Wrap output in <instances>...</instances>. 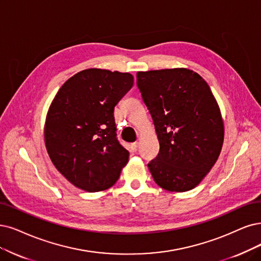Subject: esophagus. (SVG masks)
Returning a JSON list of instances; mask_svg holds the SVG:
<instances>
[{
  "instance_id": "1",
  "label": "esophagus",
  "mask_w": 261,
  "mask_h": 261,
  "mask_svg": "<svg viewBox=\"0 0 261 261\" xmlns=\"http://www.w3.org/2000/svg\"><path fill=\"white\" fill-rule=\"evenodd\" d=\"M138 148H139V143H132L130 145V150L132 152H137Z\"/></svg>"
}]
</instances>
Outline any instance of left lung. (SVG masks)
<instances>
[{
	"instance_id": "left-lung-1",
	"label": "left lung",
	"mask_w": 261,
	"mask_h": 261,
	"mask_svg": "<svg viewBox=\"0 0 261 261\" xmlns=\"http://www.w3.org/2000/svg\"><path fill=\"white\" fill-rule=\"evenodd\" d=\"M137 85L160 145L147 165L153 180L169 191L195 188L215 165L224 143V122L211 88L187 69L138 72Z\"/></svg>"
}]
</instances>
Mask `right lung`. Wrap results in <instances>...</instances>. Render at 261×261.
Instances as JSON below:
<instances>
[{
    "mask_svg": "<svg viewBox=\"0 0 261 261\" xmlns=\"http://www.w3.org/2000/svg\"><path fill=\"white\" fill-rule=\"evenodd\" d=\"M133 86L129 73L88 69L66 81L47 113L45 144L54 166L76 187H112L129 159L114 109Z\"/></svg>",
    "mask_w": 261,
    "mask_h": 261,
    "instance_id": "1",
    "label": "right lung"
}]
</instances>
